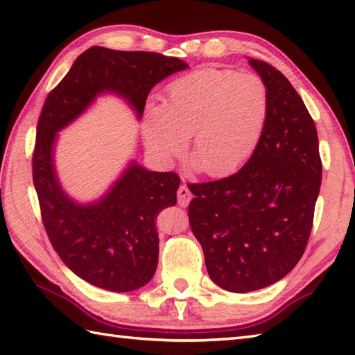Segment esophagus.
<instances>
[{"label": "esophagus", "mask_w": 355, "mask_h": 355, "mask_svg": "<svg viewBox=\"0 0 355 355\" xmlns=\"http://www.w3.org/2000/svg\"><path fill=\"white\" fill-rule=\"evenodd\" d=\"M177 197H178V205L182 207H186L187 205H189V201L192 200V193L189 189H187L186 184H182L178 187Z\"/></svg>", "instance_id": "34e87169"}]
</instances>
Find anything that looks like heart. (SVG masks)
Returning a JSON list of instances; mask_svg holds the SVG:
<instances>
[{"label": "heart", "instance_id": "b5f03b06", "mask_svg": "<svg viewBox=\"0 0 355 355\" xmlns=\"http://www.w3.org/2000/svg\"><path fill=\"white\" fill-rule=\"evenodd\" d=\"M268 114V89L259 76L206 67L171 82L164 103L146 105L143 135L150 153L171 162L183 155L192 134L201 171L224 177L258 150Z\"/></svg>", "mask_w": 355, "mask_h": 355}]
</instances>
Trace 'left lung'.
I'll return each mask as SVG.
<instances>
[{"instance_id": "1", "label": "left lung", "mask_w": 355, "mask_h": 355, "mask_svg": "<svg viewBox=\"0 0 355 355\" xmlns=\"http://www.w3.org/2000/svg\"><path fill=\"white\" fill-rule=\"evenodd\" d=\"M270 114L254 155L236 173L189 184V223L210 279L223 290H261L302 258L322 183L314 120L284 74L259 59Z\"/></svg>"}]
</instances>
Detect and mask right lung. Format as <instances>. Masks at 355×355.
<instances>
[{
  "mask_svg": "<svg viewBox=\"0 0 355 355\" xmlns=\"http://www.w3.org/2000/svg\"><path fill=\"white\" fill-rule=\"evenodd\" d=\"M186 69L182 59L160 53L92 47L44 102L32 157L42 224L65 266L99 288L126 293L153 279L158 262L155 218L177 202L180 177L150 172L132 162L101 201L78 205L58 182L53 164L56 132L105 92L125 97L140 117L150 88Z\"/></svg>",
  "mask_w": 355,
  "mask_h": 355,
  "instance_id": "obj_1",
  "label": "right lung"
}]
</instances>
